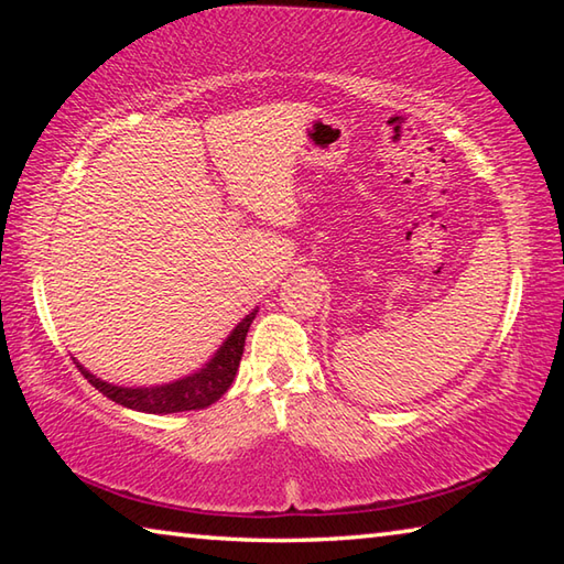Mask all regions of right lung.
I'll use <instances>...</instances> for the list:
<instances>
[{"label": "right lung", "instance_id": "1", "mask_svg": "<svg viewBox=\"0 0 564 564\" xmlns=\"http://www.w3.org/2000/svg\"><path fill=\"white\" fill-rule=\"evenodd\" d=\"M253 318H256V311L248 313V316L238 323L231 336L226 338V343L218 348V352L206 368L169 386L119 388V386L104 383V380H99L97 376H91L87 368L79 366V362H76V368L82 370V376L87 378L99 393H104L109 400H113V403H119L123 408L141 410V413H181V410H202L216 403V400L231 388L238 362H241V356H243L246 333L251 328Z\"/></svg>", "mask_w": 564, "mask_h": 564}]
</instances>
